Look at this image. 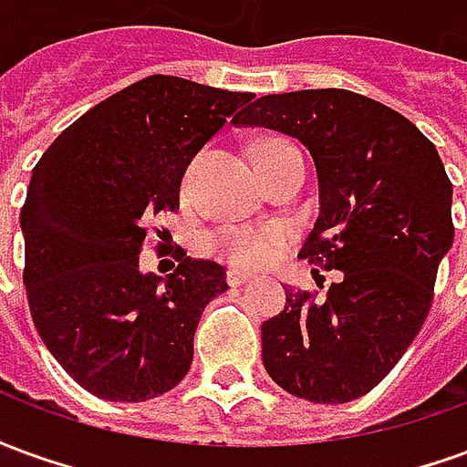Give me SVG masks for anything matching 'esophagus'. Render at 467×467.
Here are the masks:
<instances>
[{"mask_svg":"<svg viewBox=\"0 0 467 467\" xmlns=\"http://www.w3.org/2000/svg\"><path fill=\"white\" fill-rule=\"evenodd\" d=\"M224 280H227V285H230V287H240V285L250 283V275L240 273V270H227Z\"/></svg>","mask_w":467,"mask_h":467,"instance_id":"esophagus-1","label":"esophagus"}]
</instances>
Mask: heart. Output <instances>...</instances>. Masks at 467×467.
I'll use <instances>...</instances> for the list:
<instances>
[{"label": "heart", "instance_id": "heart-1", "mask_svg": "<svg viewBox=\"0 0 467 467\" xmlns=\"http://www.w3.org/2000/svg\"><path fill=\"white\" fill-rule=\"evenodd\" d=\"M297 150L287 140H265L254 147V160ZM210 250L237 270H260L285 250V233L273 224H224L210 237Z\"/></svg>", "mask_w": 467, "mask_h": 467}]
</instances>
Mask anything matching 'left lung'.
Instances as JSON below:
<instances>
[{"label": "left lung", "instance_id": "8db88e82", "mask_svg": "<svg viewBox=\"0 0 467 467\" xmlns=\"http://www.w3.org/2000/svg\"><path fill=\"white\" fill-rule=\"evenodd\" d=\"M234 124L310 150L320 217L300 257L343 273L325 297L285 290V310L263 323L265 370L303 400L362 398L420 333L455 237L438 150L400 112L350 89L260 97Z\"/></svg>", "mask_w": 467, "mask_h": 467}]
</instances>
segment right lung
<instances>
[{
  "label": "right lung",
  "instance_id": "1",
  "mask_svg": "<svg viewBox=\"0 0 467 467\" xmlns=\"http://www.w3.org/2000/svg\"><path fill=\"white\" fill-rule=\"evenodd\" d=\"M253 97L144 77L69 124L36 162L19 214L26 303L47 350L97 398L150 400L190 370L224 270L180 250L172 275H142L140 253L154 217L180 210L187 164Z\"/></svg>",
  "mask_w": 467,
  "mask_h": 467
}]
</instances>
